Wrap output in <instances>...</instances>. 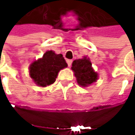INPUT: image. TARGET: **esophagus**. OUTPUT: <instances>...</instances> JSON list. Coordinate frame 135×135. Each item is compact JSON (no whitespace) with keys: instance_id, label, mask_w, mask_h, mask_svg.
<instances>
[{"instance_id":"1","label":"esophagus","mask_w":135,"mask_h":135,"mask_svg":"<svg viewBox=\"0 0 135 135\" xmlns=\"http://www.w3.org/2000/svg\"><path fill=\"white\" fill-rule=\"evenodd\" d=\"M72 62H73V60H71V59H69V60H67V64H68V66H69V67H70V66H71Z\"/></svg>"}]
</instances>
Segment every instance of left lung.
Instances as JSON below:
<instances>
[{
	"label": "left lung",
	"instance_id": "left-lung-1",
	"mask_svg": "<svg viewBox=\"0 0 135 135\" xmlns=\"http://www.w3.org/2000/svg\"><path fill=\"white\" fill-rule=\"evenodd\" d=\"M71 69L74 73L78 85L82 88L88 87L98 79V73L94 71L90 59L87 56L74 60Z\"/></svg>",
	"mask_w": 135,
	"mask_h": 135
}]
</instances>
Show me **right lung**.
Instances as JSON below:
<instances>
[{
    "mask_svg": "<svg viewBox=\"0 0 135 135\" xmlns=\"http://www.w3.org/2000/svg\"><path fill=\"white\" fill-rule=\"evenodd\" d=\"M67 66L62 54L47 51L42 58L30 64L29 74L37 86L45 88L55 83L59 72Z\"/></svg>",
    "mask_w": 135,
    "mask_h": 135,
    "instance_id": "1",
    "label": "right lung"
}]
</instances>
